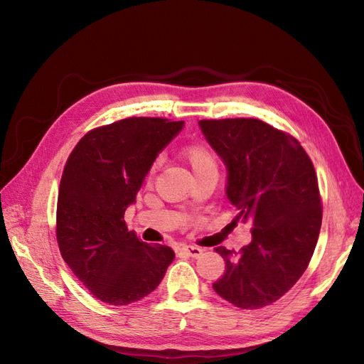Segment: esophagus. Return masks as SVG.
<instances>
[{
	"instance_id": "1",
	"label": "esophagus",
	"mask_w": 364,
	"mask_h": 364,
	"mask_svg": "<svg viewBox=\"0 0 364 364\" xmlns=\"http://www.w3.org/2000/svg\"><path fill=\"white\" fill-rule=\"evenodd\" d=\"M180 251L183 254H186L187 257H192V258H199L203 252V250H200V247H198V246H183Z\"/></svg>"
}]
</instances>
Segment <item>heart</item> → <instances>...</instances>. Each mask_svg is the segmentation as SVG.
Instances as JSON below:
<instances>
[{
    "label": "heart",
    "mask_w": 364,
    "mask_h": 364,
    "mask_svg": "<svg viewBox=\"0 0 364 364\" xmlns=\"http://www.w3.org/2000/svg\"><path fill=\"white\" fill-rule=\"evenodd\" d=\"M183 159L192 168L193 174L202 172H217V159L214 153L203 144H188L181 150Z\"/></svg>",
    "instance_id": "obj_1"
}]
</instances>
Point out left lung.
I'll list each match as a JSON object with an SVG mask.
<instances>
[{"instance_id": "1", "label": "left lung", "mask_w": 364, "mask_h": 364, "mask_svg": "<svg viewBox=\"0 0 364 364\" xmlns=\"http://www.w3.org/2000/svg\"><path fill=\"white\" fill-rule=\"evenodd\" d=\"M227 168L225 196L251 224L252 240L237 254L218 246L225 272L213 288L239 309L270 305L298 282L321 225L316 171L302 146L259 119L199 121Z\"/></svg>"}]
</instances>
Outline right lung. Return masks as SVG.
I'll return each instance as SVG.
<instances>
[{"instance_id":"obj_1","label":"right lung","mask_w":364,"mask_h":364,"mask_svg":"<svg viewBox=\"0 0 364 364\" xmlns=\"http://www.w3.org/2000/svg\"><path fill=\"white\" fill-rule=\"evenodd\" d=\"M184 122L128 118L76 144L57 200V243L69 269L103 302L127 305L158 288L174 251L140 242L124 220L159 153Z\"/></svg>"}]
</instances>
